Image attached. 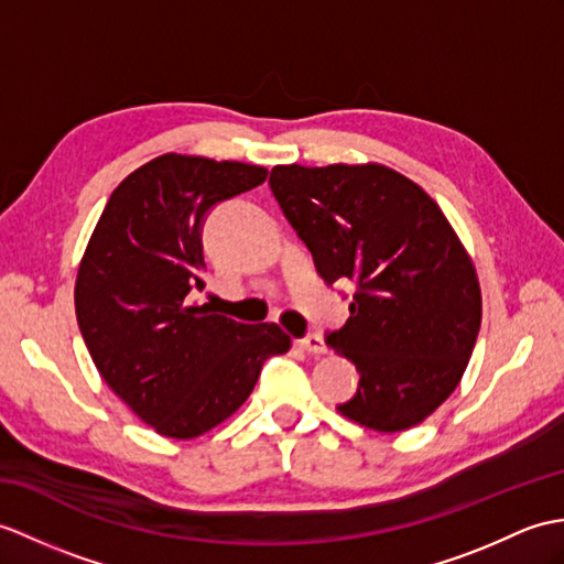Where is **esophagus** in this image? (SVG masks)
I'll list each match as a JSON object with an SVG mask.
<instances>
[{"label": "esophagus", "instance_id": "34e87169", "mask_svg": "<svg viewBox=\"0 0 564 564\" xmlns=\"http://www.w3.org/2000/svg\"><path fill=\"white\" fill-rule=\"evenodd\" d=\"M297 346L307 350V352H312V356H322V352H326V344H324V338L319 334H307L305 338H300Z\"/></svg>", "mask_w": 564, "mask_h": 564}]
</instances>
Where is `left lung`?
Here are the masks:
<instances>
[{"label": "left lung", "instance_id": "8db88e82", "mask_svg": "<svg viewBox=\"0 0 564 564\" xmlns=\"http://www.w3.org/2000/svg\"><path fill=\"white\" fill-rule=\"evenodd\" d=\"M269 185L326 283L352 281L326 334L360 372L336 405L377 432L409 430L449 399L480 329L474 261L430 196L387 165H276Z\"/></svg>", "mask_w": 564, "mask_h": 564}]
</instances>
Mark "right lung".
<instances>
[{"label": "right lung", "instance_id": "right-lung-1", "mask_svg": "<svg viewBox=\"0 0 564 564\" xmlns=\"http://www.w3.org/2000/svg\"><path fill=\"white\" fill-rule=\"evenodd\" d=\"M267 167L165 153L105 204L78 267L76 322L100 377L159 435L192 440L252 394L261 365L291 348L276 324H240L204 291L202 228Z\"/></svg>", "mask_w": 564, "mask_h": 564}]
</instances>
